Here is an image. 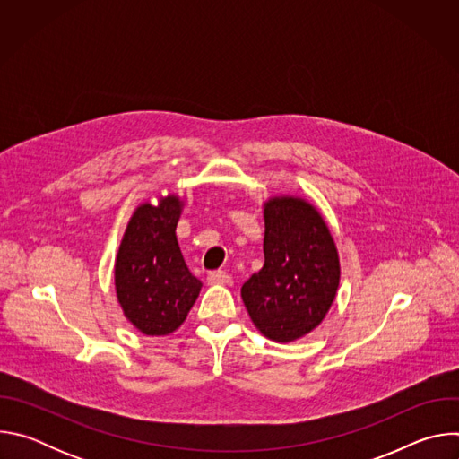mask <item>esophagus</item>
I'll use <instances>...</instances> for the list:
<instances>
[{"instance_id":"34e87169","label":"esophagus","mask_w":459,"mask_h":459,"mask_svg":"<svg viewBox=\"0 0 459 459\" xmlns=\"http://www.w3.org/2000/svg\"><path fill=\"white\" fill-rule=\"evenodd\" d=\"M209 283H218V285H229L230 283V276L225 271H212L207 276Z\"/></svg>"}]
</instances>
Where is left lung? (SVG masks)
<instances>
[{
    "mask_svg": "<svg viewBox=\"0 0 459 459\" xmlns=\"http://www.w3.org/2000/svg\"><path fill=\"white\" fill-rule=\"evenodd\" d=\"M265 265L241 287V298L259 333L294 342L321 323L338 285L340 259L319 212L298 198L265 205Z\"/></svg>",
    "mask_w": 459,
    "mask_h": 459,
    "instance_id": "1",
    "label": "left lung"
}]
</instances>
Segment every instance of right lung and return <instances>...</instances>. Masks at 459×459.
Returning <instances> with one entry per match:
<instances>
[{
    "label": "right lung",
    "instance_id": "right-lung-1",
    "mask_svg": "<svg viewBox=\"0 0 459 459\" xmlns=\"http://www.w3.org/2000/svg\"><path fill=\"white\" fill-rule=\"evenodd\" d=\"M179 212L176 195H167L156 207H138L116 257L117 301L126 319L147 336L174 333L202 290L176 239Z\"/></svg>",
    "mask_w": 459,
    "mask_h": 459
}]
</instances>
